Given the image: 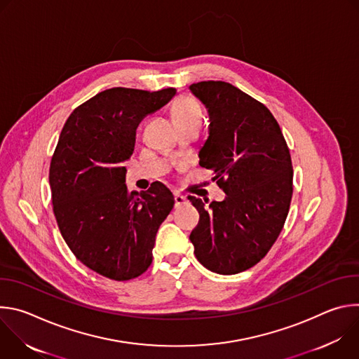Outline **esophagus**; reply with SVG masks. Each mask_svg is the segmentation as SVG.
<instances>
[{
  "label": "esophagus",
  "instance_id": "34e87169",
  "mask_svg": "<svg viewBox=\"0 0 359 359\" xmlns=\"http://www.w3.org/2000/svg\"><path fill=\"white\" fill-rule=\"evenodd\" d=\"M187 201V198L184 197V196H182V194H179V193H176L175 194V203H176V208H179V206H183V204Z\"/></svg>",
  "mask_w": 359,
  "mask_h": 359
}]
</instances>
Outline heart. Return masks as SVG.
I'll return each instance as SVG.
<instances>
[{
	"instance_id": "b5f03b06",
	"label": "heart",
	"mask_w": 359,
	"mask_h": 359,
	"mask_svg": "<svg viewBox=\"0 0 359 359\" xmlns=\"http://www.w3.org/2000/svg\"><path fill=\"white\" fill-rule=\"evenodd\" d=\"M173 121L177 126L190 123V122H201V109L197 102L190 96H183L177 99L172 109Z\"/></svg>"
}]
</instances>
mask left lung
I'll use <instances>...</instances> for the list:
<instances>
[{"label":"left lung","mask_w":359,"mask_h":359,"mask_svg":"<svg viewBox=\"0 0 359 359\" xmlns=\"http://www.w3.org/2000/svg\"><path fill=\"white\" fill-rule=\"evenodd\" d=\"M189 89L210 119L200 166L226 193L210 204L189 197L200 215L190 241L208 270L237 274L257 264L283 230L292 196L290 150L271 112L238 88L203 81Z\"/></svg>","instance_id":"8db88e82"}]
</instances>
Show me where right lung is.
Returning a JSON list of instances; mask_svg holds the SVG:
<instances>
[{
  "instance_id": "obj_1",
  "label": "right lung",
  "mask_w": 359,
  "mask_h": 359,
  "mask_svg": "<svg viewBox=\"0 0 359 359\" xmlns=\"http://www.w3.org/2000/svg\"><path fill=\"white\" fill-rule=\"evenodd\" d=\"M176 95L111 88L78 107L67 119L49 168L54 215L61 234L88 269L116 281L143 274L156 233L175 197L161 182L128 191L126 168L136 128Z\"/></svg>"
}]
</instances>
